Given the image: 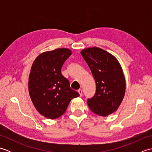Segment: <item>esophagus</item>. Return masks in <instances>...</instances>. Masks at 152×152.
Here are the masks:
<instances>
[{"label":"esophagus","instance_id":"obj_1","mask_svg":"<svg viewBox=\"0 0 152 152\" xmlns=\"http://www.w3.org/2000/svg\"><path fill=\"white\" fill-rule=\"evenodd\" d=\"M78 93L80 94V96H82V89H79L78 91Z\"/></svg>","mask_w":152,"mask_h":152}]
</instances>
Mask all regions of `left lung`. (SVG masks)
I'll return each mask as SVG.
<instances>
[{"label": "left lung", "mask_w": 152, "mask_h": 152, "mask_svg": "<svg viewBox=\"0 0 152 152\" xmlns=\"http://www.w3.org/2000/svg\"><path fill=\"white\" fill-rule=\"evenodd\" d=\"M96 83V93L88 100L90 110L101 116H107L118 110L125 93V80L116 58L98 47L81 51Z\"/></svg>", "instance_id": "1"}]
</instances>
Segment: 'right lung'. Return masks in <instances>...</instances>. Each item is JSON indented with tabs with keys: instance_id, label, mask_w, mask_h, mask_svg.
<instances>
[{
	"instance_id": "1",
	"label": "right lung",
	"mask_w": 152,
	"mask_h": 152,
	"mask_svg": "<svg viewBox=\"0 0 152 152\" xmlns=\"http://www.w3.org/2000/svg\"><path fill=\"white\" fill-rule=\"evenodd\" d=\"M72 54L67 48L43 52L34 61L28 77V93L33 104L41 115L53 119L62 115L71 100L79 93L61 74V68Z\"/></svg>"
}]
</instances>
